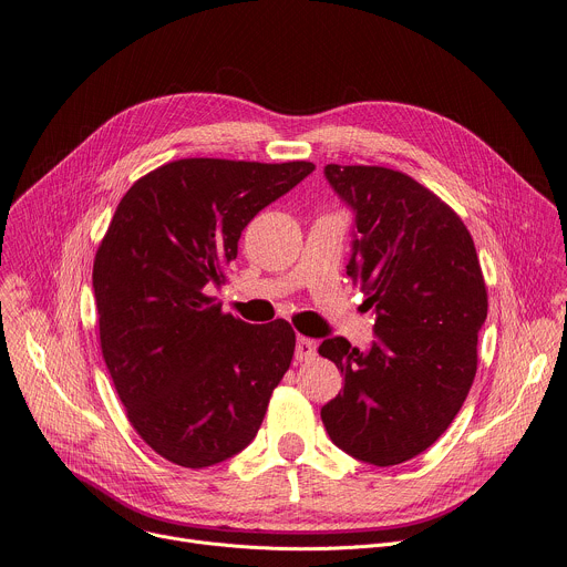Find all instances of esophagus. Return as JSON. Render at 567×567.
<instances>
[{
	"label": "esophagus",
	"instance_id": "34e87169",
	"mask_svg": "<svg viewBox=\"0 0 567 567\" xmlns=\"http://www.w3.org/2000/svg\"><path fill=\"white\" fill-rule=\"evenodd\" d=\"M313 357H316V340H311L307 336H299L297 347H295V359L297 361H309Z\"/></svg>",
	"mask_w": 567,
	"mask_h": 567
}]
</instances>
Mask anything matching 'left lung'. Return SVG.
Segmentation results:
<instances>
[{"label":"left lung","mask_w":567,"mask_h":567,"mask_svg":"<svg viewBox=\"0 0 567 567\" xmlns=\"http://www.w3.org/2000/svg\"><path fill=\"white\" fill-rule=\"evenodd\" d=\"M324 174L357 213L347 275L377 313V342L359 352L338 336L318 347L344 377L320 415L347 454L398 465L439 441L470 393L488 316L484 272L458 213L409 174L338 163Z\"/></svg>","instance_id":"1"}]
</instances>
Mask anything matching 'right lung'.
Segmentation results:
<instances>
[{"instance_id": "add662e5", "label": "right lung", "mask_w": 567, "mask_h": 567, "mask_svg": "<svg viewBox=\"0 0 567 567\" xmlns=\"http://www.w3.org/2000/svg\"><path fill=\"white\" fill-rule=\"evenodd\" d=\"M309 161L179 158L120 199L97 247L100 347L126 417L169 463L199 470L245 450L290 368L286 320L247 324L206 290L227 281L251 217Z\"/></svg>"}]
</instances>
